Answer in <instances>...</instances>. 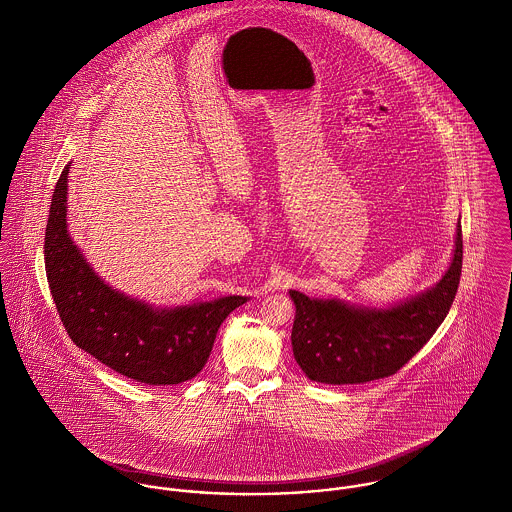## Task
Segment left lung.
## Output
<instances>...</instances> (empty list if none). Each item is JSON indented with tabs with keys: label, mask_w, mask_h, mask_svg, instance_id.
Wrapping results in <instances>:
<instances>
[{
	"label": "left lung",
	"mask_w": 512,
	"mask_h": 512,
	"mask_svg": "<svg viewBox=\"0 0 512 512\" xmlns=\"http://www.w3.org/2000/svg\"><path fill=\"white\" fill-rule=\"evenodd\" d=\"M463 231L445 277L427 293L391 309H355L337 299H309L289 291L297 313L293 355L317 383L355 385L385 379L403 369L445 321L461 281Z\"/></svg>",
	"instance_id": "obj_1"
}]
</instances>
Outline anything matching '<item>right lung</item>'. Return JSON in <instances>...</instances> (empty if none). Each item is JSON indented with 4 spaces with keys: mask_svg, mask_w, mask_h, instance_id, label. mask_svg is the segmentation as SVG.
<instances>
[{
    "mask_svg": "<svg viewBox=\"0 0 512 512\" xmlns=\"http://www.w3.org/2000/svg\"><path fill=\"white\" fill-rule=\"evenodd\" d=\"M69 165L55 183L45 227V273L71 341L109 369L147 385H177L207 363L221 323L247 297L155 311L105 285L67 235Z\"/></svg>",
    "mask_w": 512,
    "mask_h": 512,
    "instance_id": "right-lung-1",
    "label": "right lung"
}]
</instances>
